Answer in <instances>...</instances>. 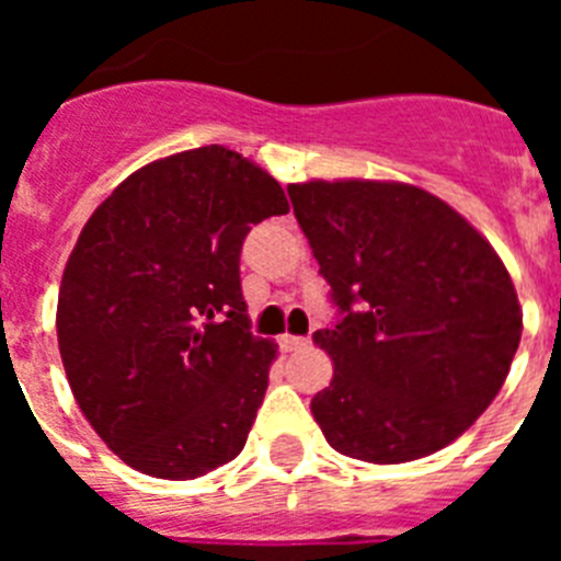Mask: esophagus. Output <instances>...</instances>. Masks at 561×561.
<instances>
[{
	"label": "esophagus",
	"mask_w": 561,
	"mask_h": 561,
	"mask_svg": "<svg viewBox=\"0 0 561 561\" xmlns=\"http://www.w3.org/2000/svg\"><path fill=\"white\" fill-rule=\"evenodd\" d=\"M309 345H311L309 336H291V334L280 336V348L284 351H304L309 348Z\"/></svg>",
	"instance_id": "1"
}]
</instances>
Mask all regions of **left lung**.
<instances>
[{
	"label": "left lung",
	"mask_w": 561,
	"mask_h": 561,
	"mask_svg": "<svg viewBox=\"0 0 561 561\" xmlns=\"http://www.w3.org/2000/svg\"><path fill=\"white\" fill-rule=\"evenodd\" d=\"M340 317L314 331L334 379L311 413L336 453L424 458L503 388L523 311L492 244L447 202L401 182L289 185Z\"/></svg>",
	"instance_id": "1"
}]
</instances>
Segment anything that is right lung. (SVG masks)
Masks as SVG:
<instances>
[{"label": "right lung", "instance_id": "right-lung-1", "mask_svg": "<svg viewBox=\"0 0 561 561\" xmlns=\"http://www.w3.org/2000/svg\"><path fill=\"white\" fill-rule=\"evenodd\" d=\"M289 213L284 187L225 146L134 171L89 216L58 291L78 408L131 469L191 480L247 444L275 345L250 334L241 247Z\"/></svg>", "mask_w": 561, "mask_h": 561}]
</instances>
